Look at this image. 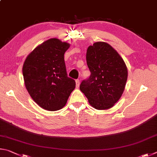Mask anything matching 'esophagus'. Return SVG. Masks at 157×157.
<instances>
[{
  "instance_id": "obj_1",
  "label": "esophagus",
  "mask_w": 157,
  "mask_h": 157,
  "mask_svg": "<svg viewBox=\"0 0 157 157\" xmlns=\"http://www.w3.org/2000/svg\"><path fill=\"white\" fill-rule=\"evenodd\" d=\"M79 85H80V81L78 80V79H76V86L77 88L79 87Z\"/></svg>"
}]
</instances>
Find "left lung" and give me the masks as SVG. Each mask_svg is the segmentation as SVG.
<instances>
[{
  "label": "left lung",
  "mask_w": 157,
  "mask_h": 157,
  "mask_svg": "<svg viewBox=\"0 0 157 157\" xmlns=\"http://www.w3.org/2000/svg\"><path fill=\"white\" fill-rule=\"evenodd\" d=\"M86 60L91 74L81 82V91L95 109L111 108L122 96L128 79L124 60L105 42L89 46Z\"/></svg>",
  "instance_id": "left-lung-1"
}]
</instances>
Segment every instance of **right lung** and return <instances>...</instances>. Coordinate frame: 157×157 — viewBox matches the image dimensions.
Instances as JSON below:
<instances>
[{
	"mask_svg": "<svg viewBox=\"0 0 157 157\" xmlns=\"http://www.w3.org/2000/svg\"><path fill=\"white\" fill-rule=\"evenodd\" d=\"M70 44L50 38L36 47L25 60L23 75L30 97L40 108L56 111L65 105L76 87L67 76L64 54Z\"/></svg>",
	"mask_w": 157,
	"mask_h": 157,
	"instance_id": "right-lung-1",
	"label": "right lung"
}]
</instances>
